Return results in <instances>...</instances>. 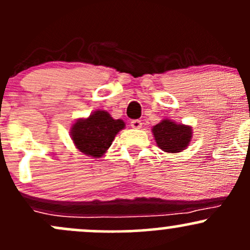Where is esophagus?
Masks as SVG:
<instances>
[{
    "label": "esophagus",
    "mask_w": 250,
    "mask_h": 250,
    "mask_svg": "<svg viewBox=\"0 0 250 250\" xmlns=\"http://www.w3.org/2000/svg\"><path fill=\"white\" fill-rule=\"evenodd\" d=\"M130 127H132L133 129H140V128L143 127V122H141L140 120H133L132 122H130Z\"/></svg>",
    "instance_id": "esophagus-1"
}]
</instances>
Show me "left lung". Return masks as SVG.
<instances>
[{"mask_svg": "<svg viewBox=\"0 0 250 250\" xmlns=\"http://www.w3.org/2000/svg\"><path fill=\"white\" fill-rule=\"evenodd\" d=\"M157 146L167 153H177L187 148L193 138V129L189 125L176 123L165 118L152 128Z\"/></svg>", "mask_w": 250, "mask_h": 250, "instance_id": "obj_1", "label": "left lung"}]
</instances>
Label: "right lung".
<instances>
[{
	"mask_svg": "<svg viewBox=\"0 0 250 250\" xmlns=\"http://www.w3.org/2000/svg\"><path fill=\"white\" fill-rule=\"evenodd\" d=\"M125 125L122 120H114L107 111L97 110L87 118L78 120L70 128V136L79 151L101 158Z\"/></svg>",
	"mask_w": 250,
	"mask_h": 250,
	"instance_id": "1",
	"label": "right lung"
}]
</instances>
